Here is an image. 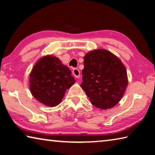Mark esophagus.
I'll list each match as a JSON object with an SVG mask.
<instances>
[{"label":"esophagus","instance_id":"esophagus-1","mask_svg":"<svg viewBox=\"0 0 155 155\" xmlns=\"http://www.w3.org/2000/svg\"><path fill=\"white\" fill-rule=\"evenodd\" d=\"M72 73L74 75V77L76 78H79L80 77V71L78 68H74L72 70Z\"/></svg>","mask_w":155,"mask_h":155}]
</instances>
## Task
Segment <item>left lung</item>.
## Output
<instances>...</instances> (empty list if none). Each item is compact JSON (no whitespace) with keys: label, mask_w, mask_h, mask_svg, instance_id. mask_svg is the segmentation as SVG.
<instances>
[{"label":"left lung","mask_w":155,"mask_h":155,"mask_svg":"<svg viewBox=\"0 0 155 155\" xmlns=\"http://www.w3.org/2000/svg\"><path fill=\"white\" fill-rule=\"evenodd\" d=\"M81 87L91 103L101 109L114 107L128 85L127 73L122 61L104 49L89 52L84 57Z\"/></svg>","instance_id":"8db88e82"}]
</instances>
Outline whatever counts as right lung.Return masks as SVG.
<instances>
[{
    "label": "right lung",
    "instance_id": "add662e5",
    "mask_svg": "<svg viewBox=\"0 0 155 155\" xmlns=\"http://www.w3.org/2000/svg\"><path fill=\"white\" fill-rule=\"evenodd\" d=\"M30 90L35 98L46 106L61 103L67 89L74 83L68 67L55 57L47 55L34 65L30 74Z\"/></svg>",
    "mask_w": 155,
    "mask_h": 155
}]
</instances>
